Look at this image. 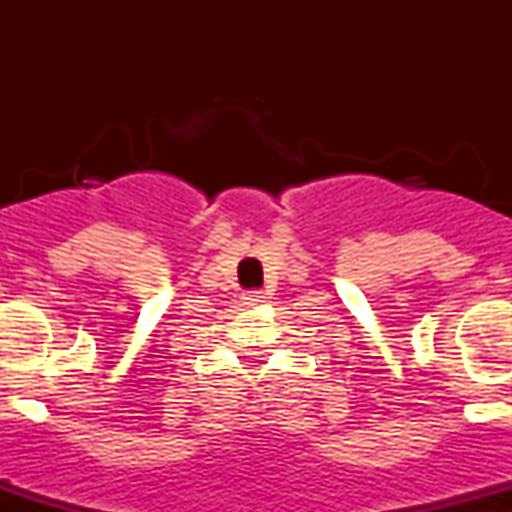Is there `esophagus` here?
I'll list each match as a JSON object with an SVG mask.
<instances>
[{
	"mask_svg": "<svg viewBox=\"0 0 512 512\" xmlns=\"http://www.w3.org/2000/svg\"><path fill=\"white\" fill-rule=\"evenodd\" d=\"M264 303V296L262 291H248L243 293V305H248V308H257V305Z\"/></svg>",
	"mask_w": 512,
	"mask_h": 512,
	"instance_id": "obj_1",
	"label": "esophagus"
}]
</instances>
